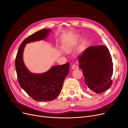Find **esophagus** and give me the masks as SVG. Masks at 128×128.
Wrapping results in <instances>:
<instances>
[{
    "label": "esophagus",
    "instance_id": "obj_1",
    "mask_svg": "<svg viewBox=\"0 0 128 128\" xmlns=\"http://www.w3.org/2000/svg\"><path fill=\"white\" fill-rule=\"evenodd\" d=\"M72 69H78V67H77V66H76L75 64H72Z\"/></svg>",
    "mask_w": 128,
    "mask_h": 128
}]
</instances>
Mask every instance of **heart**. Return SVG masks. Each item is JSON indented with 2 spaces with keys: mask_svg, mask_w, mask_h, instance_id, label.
Wrapping results in <instances>:
<instances>
[{
  "mask_svg": "<svg viewBox=\"0 0 128 128\" xmlns=\"http://www.w3.org/2000/svg\"><path fill=\"white\" fill-rule=\"evenodd\" d=\"M64 50L66 52L69 53V52H72V46L70 45H66L64 46Z\"/></svg>",
  "mask_w": 128,
  "mask_h": 128,
  "instance_id": "obj_1",
  "label": "heart"
}]
</instances>
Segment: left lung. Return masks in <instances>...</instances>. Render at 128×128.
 Listing matches in <instances>:
<instances>
[{"mask_svg": "<svg viewBox=\"0 0 128 128\" xmlns=\"http://www.w3.org/2000/svg\"><path fill=\"white\" fill-rule=\"evenodd\" d=\"M78 61L85 83L91 90L99 94L110 87L113 64L107 46H90L78 57Z\"/></svg>", "mask_w": 128, "mask_h": 128, "instance_id": "1", "label": "left lung"}]
</instances>
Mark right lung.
Instances as JSON below:
<instances>
[{"label":"right lung","instance_id":"right-lung-1","mask_svg":"<svg viewBox=\"0 0 128 128\" xmlns=\"http://www.w3.org/2000/svg\"><path fill=\"white\" fill-rule=\"evenodd\" d=\"M51 30L43 29L29 36L22 42L15 58V69L20 86L36 101L48 102L56 99L62 88L66 77L69 72V63L54 66L45 72L32 74L26 68L23 60L25 46L30 42L43 40Z\"/></svg>","mask_w":128,"mask_h":128}]
</instances>
